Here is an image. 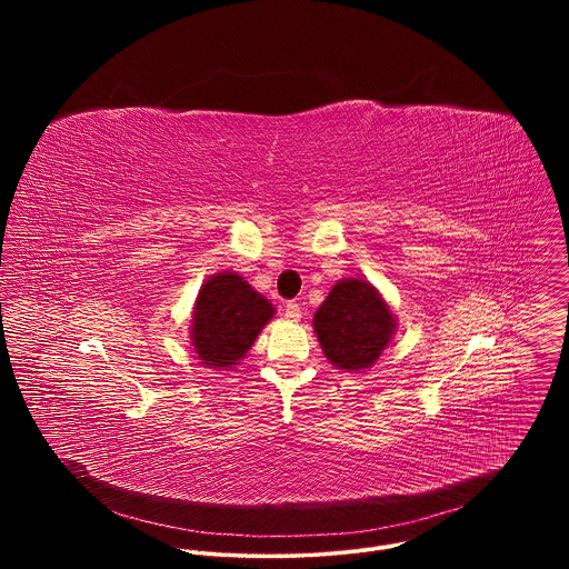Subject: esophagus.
<instances>
[{
  "label": "esophagus",
  "mask_w": 569,
  "mask_h": 569,
  "mask_svg": "<svg viewBox=\"0 0 569 569\" xmlns=\"http://www.w3.org/2000/svg\"><path fill=\"white\" fill-rule=\"evenodd\" d=\"M286 317L292 319V321H297V319L301 317V306H299L297 301H288V303H286Z\"/></svg>",
  "instance_id": "1"
}]
</instances>
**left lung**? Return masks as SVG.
<instances>
[{
    "mask_svg": "<svg viewBox=\"0 0 569 569\" xmlns=\"http://www.w3.org/2000/svg\"><path fill=\"white\" fill-rule=\"evenodd\" d=\"M315 333L327 358L349 371L371 367L393 336V317L362 279H345L315 312Z\"/></svg>",
    "mask_w": 569,
    "mask_h": 569,
    "instance_id": "left-lung-1",
    "label": "left lung"
}]
</instances>
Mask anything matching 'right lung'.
Segmentation results:
<instances>
[{"label": "right lung", "instance_id": "right-lung-1", "mask_svg": "<svg viewBox=\"0 0 569 569\" xmlns=\"http://www.w3.org/2000/svg\"><path fill=\"white\" fill-rule=\"evenodd\" d=\"M274 308L233 272L211 277L196 301L193 347L209 367H229L246 356Z\"/></svg>", "mask_w": 569, "mask_h": 569}]
</instances>
